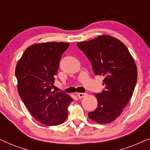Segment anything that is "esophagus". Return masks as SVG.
<instances>
[{"label":"esophagus","mask_w":150,"mask_h":150,"mask_svg":"<svg viewBox=\"0 0 150 150\" xmlns=\"http://www.w3.org/2000/svg\"><path fill=\"white\" fill-rule=\"evenodd\" d=\"M87 95V94L86 93H77L78 97H79V98H83L84 97H85V96Z\"/></svg>","instance_id":"obj_1"}]
</instances>
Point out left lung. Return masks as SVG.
Returning a JSON list of instances; mask_svg holds the SVG:
<instances>
[{
  "instance_id": "obj_1",
  "label": "left lung",
  "mask_w": 150,
  "mask_h": 150,
  "mask_svg": "<svg viewBox=\"0 0 150 150\" xmlns=\"http://www.w3.org/2000/svg\"><path fill=\"white\" fill-rule=\"evenodd\" d=\"M77 46L87 57L96 76L104 77V89L95 93L98 107L89 117L99 124H108L122 114L134 92L137 68L127 47L117 39L101 35Z\"/></svg>"
}]
</instances>
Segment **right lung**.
Segmentation results:
<instances>
[{"label":"right lung","mask_w":150,"mask_h":150,"mask_svg":"<svg viewBox=\"0 0 150 150\" xmlns=\"http://www.w3.org/2000/svg\"><path fill=\"white\" fill-rule=\"evenodd\" d=\"M69 43L47 42L26 48L17 63L18 90L35 119L47 126H57L68 117L73 99L64 92L52 91L59 61Z\"/></svg>","instance_id":"1"}]
</instances>
